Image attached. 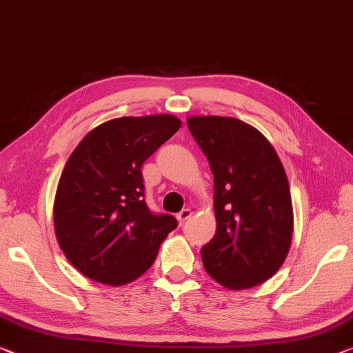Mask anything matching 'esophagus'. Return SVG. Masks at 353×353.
Segmentation results:
<instances>
[{
    "label": "esophagus",
    "mask_w": 353,
    "mask_h": 353,
    "mask_svg": "<svg viewBox=\"0 0 353 353\" xmlns=\"http://www.w3.org/2000/svg\"><path fill=\"white\" fill-rule=\"evenodd\" d=\"M191 216H192V211L189 208H184V210L180 211V213H178L176 219H178V222H180V224H183V222H186L189 218H191Z\"/></svg>",
    "instance_id": "obj_1"
}]
</instances>
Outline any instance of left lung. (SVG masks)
Instances as JSON below:
<instances>
[{
    "mask_svg": "<svg viewBox=\"0 0 353 353\" xmlns=\"http://www.w3.org/2000/svg\"><path fill=\"white\" fill-rule=\"evenodd\" d=\"M214 176L216 235L202 248L207 273L229 290L273 278L294 233L290 186L279 156L256 128L230 117H188Z\"/></svg>",
    "mask_w": 353,
    "mask_h": 353,
    "instance_id": "1",
    "label": "left lung"
}]
</instances>
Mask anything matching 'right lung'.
<instances>
[{
	"label": "right lung",
	"mask_w": 353,
	"mask_h": 353,
	"mask_svg": "<svg viewBox=\"0 0 353 353\" xmlns=\"http://www.w3.org/2000/svg\"><path fill=\"white\" fill-rule=\"evenodd\" d=\"M180 128L167 113L115 118L91 129L69 156L53 224L64 256L86 278L129 284L158 257L178 222L146 207L142 165Z\"/></svg>",
	"instance_id": "1"
}]
</instances>
